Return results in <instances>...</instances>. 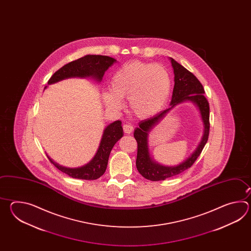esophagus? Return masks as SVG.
I'll return each mask as SVG.
<instances>
[{"label": "esophagus", "mask_w": 251, "mask_h": 251, "mask_svg": "<svg viewBox=\"0 0 251 251\" xmlns=\"http://www.w3.org/2000/svg\"><path fill=\"white\" fill-rule=\"evenodd\" d=\"M123 129L125 133L130 134V133L133 132V126H131L130 124H125L123 126Z\"/></svg>", "instance_id": "esophagus-1"}]
</instances>
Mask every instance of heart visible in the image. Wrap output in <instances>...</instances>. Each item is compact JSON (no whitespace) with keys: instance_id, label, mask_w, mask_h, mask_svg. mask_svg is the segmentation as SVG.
Returning a JSON list of instances; mask_svg holds the SVG:
<instances>
[{"instance_id":"b5f03b06","label":"heart","mask_w":251,"mask_h":251,"mask_svg":"<svg viewBox=\"0 0 251 251\" xmlns=\"http://www.w3.org/2000/svg\"><path fill=\"white\" fill-rule=\"evenodd\" d=\"M171 90L172 79L165 66L134 60L113 74L109 91L102 93V99L112 109H119L121 99H128L129 107L137 118H148L165 107Z\"/></svg>"}]
</instances>
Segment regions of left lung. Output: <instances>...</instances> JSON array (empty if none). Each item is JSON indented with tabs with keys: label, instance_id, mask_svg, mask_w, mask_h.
Instances as JSON below:
<instances>
[{
	"label": "left lung",
	"instance_id": "1",
	"mask_svg": "<svg viewBox=\"0 0 251 251\" xmlns=\"http://www.w3.org/2000/svg\"><path fill=\"white\" fill-rule=\"evenodd\" d=\"M171 62L175 75V84L170 104L171 107L152 118L139 122L138 127L135 128L133 132V136L137 142V171L146 179L151 181L165 180L168 177L176 176L183 171H187L199 157L208 140L210 108L207 100L203 96L204 90L203 85L192 73L178 64L174 59L171 58ZM184 101H193L199 107L204 124L203 137L197 150L180 165L171 167L160 166L152 160L149 155L148 134L150 130L165 117L170 110L177 103Z\"/></svg>",
	"mask_w": 251,
	"mask_h": 251
}]
</instances>
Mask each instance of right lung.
Masks as SVG:
<instances>
[{
  "instance_id": "1",
  "label": "right lung",
  "mask_w": 251,
  "mask_h": 251,
  "mask_svg": "<svg viewBox=\"0 0 251 251\" xmlns=\"http://www.w3.org/2000/svg\"><path fill=\"white\" fill-rule=\"evenodd\" d=\"M115 62L116 59L107 55L88 54L64 65L51 76L48 83L52 84L59 80H64L71 77H91L99 82L102 80L103 75L108 69V67H110ZM47 87H45V89ZM121 124V121L118 120L109 124L107 127L104 129L101 141L96 154L86 165L80 168L71 169L60 166L57 163L53 162L48 156V159L59 171L64 172L72 177L86 180L97 179L105 173L107 169L108 157L113 146L123 136V127Z\"/></svg>"
}]
</instances>
